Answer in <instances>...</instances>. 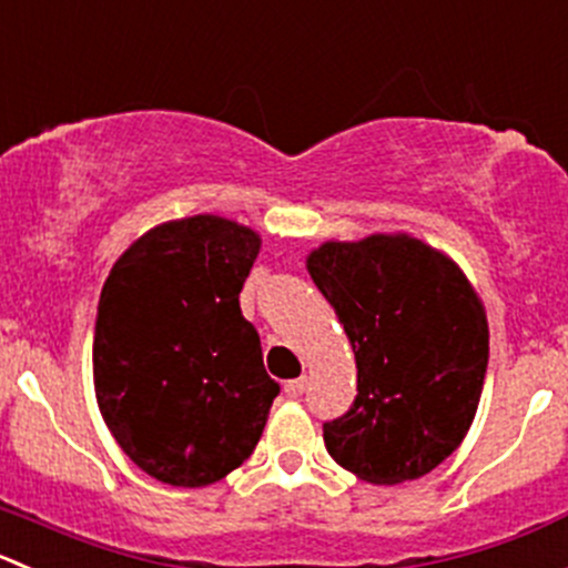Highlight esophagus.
<instances>
[{"instance_id": "34e87169", "label": "esophagus", "mask_w": 568, "mask_h": 568, "mask_svg": "<svg viewBox=\"0 0 568 568\" xmlns=\"http://www.w3.org/2000/svg\"><path fill=\"white\" fill-rule=\"evenodd\" d=\"M305 388H307V379H305V377L288 379V383L283 385L285 396H291V399H296V396H302V394H305Z\"/></svg>"}]
</instances>
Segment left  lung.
I'll list each match as a JSON object with an SVG mask.
<instances>
[{
	"instance_id": "obj_1",
	"label": "left lung",
	"mask_w": 568,
	"mask_h": 568,
	"mask_svg": "<svg viewBox=\"0 0 568 568\" xmlns=\"http://www.w3.org/2000/svg\"><path fill=\"white\" fill-rule=\"evenodd\" d=\"M357 363L333 460L374 486L430 475L469 433L488 366L486 305L464 268L407 233L324 241L305 257Z\"/></svg>"
}]
</instances>
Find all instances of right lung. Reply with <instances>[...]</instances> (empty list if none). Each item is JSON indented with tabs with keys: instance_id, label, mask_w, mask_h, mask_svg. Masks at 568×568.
I'll use <instances>...</instances> for the list:
<instances>
[{
	"instance_id": "obj_1",
	"label": "right lung",
	"mask_w": 568,
	"mask_h": 568,
	"mask_svg": "<svg viewBox=\"0 0 568 568\" xmlns=\"http://www.w3.org/2000/svg\"><path fill=\"white\" fill-rule=\"evenodd\" d=\"M261 235L200 213L132 241L110 268L93 329V390L110 436L141 471L205 488L261 442L280 385L239 294Z\"/></svg>"
}]
</instances>
